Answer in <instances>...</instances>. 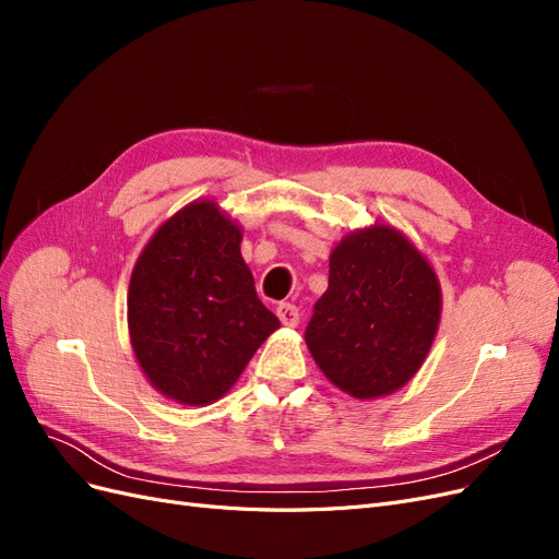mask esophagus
<instances>
[{"label":"esophagus","instance_id":"1","mask_svg":"<svg viewBox=\"0 0 559 559\" xmlns=\"http://www.w3.org/2000/svg\"><path fill=\"white\" fill-rule=\"evenodd\" d=\"M277 317H280V321H282L284 326H296L300 312H298L296 306H292V302H280V306H277Z\"/></svg>","mask_w":559,"mask_h":559}]
</instances>
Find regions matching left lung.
Here are the masks:
<instances>
[{"mask_svg":"<svg viewBox=\"0 0 559 559\" xmlns=\"http://www.w3.org/2000/svg\"><path fill=\"white\" fill-rule=\"evenodd\" d=\"M441 312V282L425 253L376 222L333 247L306 343L329 382L359 401L380 399L415 378Z\"/></svg>","mask_w":559,"mask_h":559,"instance_id":"obj_1","label":"left lung"}]
</instances>
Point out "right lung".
<instances>
[{"instance_id": "obj_1", "label": "right lung", "mask_w": 559, "mask_h": 559, "mask_svg": "<svg viewBox=\"0 0 559 559\" xmlns=\"http://www.w3.org/2000/svg\"><path fill=\"white\" fill-rule=\"evenodd\" d=\"M242 226L200 198L158 226L132 267L128 331L144 378L181 405L226 396L280 319L253 289Z\"/></svg>"}]
</instances>
